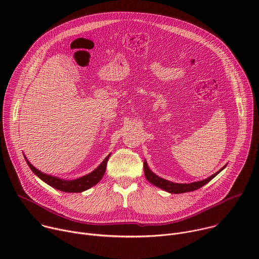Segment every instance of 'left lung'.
Listing matches in <instances>:
<instances>
[{
  "instance_id": "left-lung-1",
  "label": "left lung",
  "mask_w": 259,
  "mask_h": 259,
  "mask_svg": "<svg viewBox=\"0 0 259 259\" xmlns=\"http://www.w3.org/2000/svg\"><path fill=\"white\" fill-rule=\"evenodd\" d=\"M226 167H227V165L224 166L216 173H214L213 175H211L210 177H208L204 180H201V181H196V182H192V183H175V182H171L169 180H166L164 178L159 177L158 175H156L155 173H153L150 170V168H149V166H147L145 161L143 163L145 178L149 180L151 183H153L154 186H156V187H158V188H160V189H162V190H164L168 193H171V194H182V193L196 191V190L202 188L203 186H205V184L208 183L210 180H212L219 172L223 171Z\"/></svg>"
}]
</instances>
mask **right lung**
Returning a JSON list of instances; mask_svg holds the SVG:
<instances>
[{
  "label": "right lung",
  "instance_id": "right-lung-1",
  "mask_svg": "<svg viewBox=\"0 0 259 259\" xmlns=\"http://www.w3.org/2000/svg\"><path fill=\"white\" fill-rule=\"evenodd\" d=\"M108 158H109V155L91 173H89L85 176H82L80 178L73 179V180H64V179H60V178L52 176V175L45 174V173L41 172L40 170L34 168L26 160V158H25V160H26V163H27L28 167L30 168V170L39 178H41L44 182L49 184L50 187H52L56 190H59L61 192H65V193H82V192L92 188L93 186H95V184H97L101 180L102 176L104 175L105 169H106V164H107Z\"/></svg>",
  "mask_w": 259,
  "mask_h": 259
}]
</instances>
